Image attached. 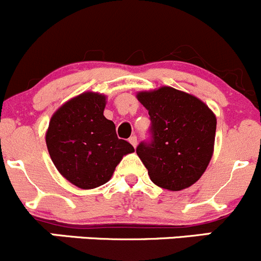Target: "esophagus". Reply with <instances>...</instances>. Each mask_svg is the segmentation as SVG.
I'll use <instances>...</instances> for the list:
<instances>
[{"mask_svg":"<svg viewBox=\"0 0 261 261\" xmlns=\"http://www.w3.org/2000/svg\"><path fill=\"white\" fill-rule=\"evenodd\" d=\"M129 143L132 144L133 147L137 146V137L136 136H132L129 138Z\"/></svg>","mask_w":261,"mask_h":261,"instance_id":"34e87169","label":"esophagus"}]
</instances>
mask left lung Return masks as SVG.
<instances>
[{
	"mask_svg": "<svg viewBox=\"0 0 261 261\" xmlns=\"http://www.w3.org/2000/svg\"><path fill=\"white\" fill-rule=\"evenodd\" d=\"M137 99L151 119V141L136 149L149 179L171 192L187 189L212 159L216 115L202 100L174 87L141 91Z\"/></svg>",
	"mask_w": 261,
	"mask_h": 261,
	"instance_id": "left-lung-1",
	"label": "left lung"
}]
</instances>
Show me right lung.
I'll list each match as a JSON object with an SVG mask.
<instances>
[{"label": "right lung", "instance_id": "1", "mask_svg": "<svg viewBox=\"0 0 261 261\" xmlns=\"http://www.w3.org/2000/svg\"><path fill=\"white\" fill-rule=\"evenodd\" d=\"M107 96L87 91L68 100L53 114L45 134L46 147L59 174L81 189L110 180L133 146L119 139L115 124L104 117Z\"/></svg>", "mask_w": 261, "mask_h": 261}]
</instances>
